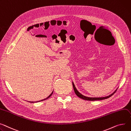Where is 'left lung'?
<instances>
[{
  "label": "left lung",
  "instance_id": "obj_1",
  "mask_svg": "<svg viewBox=\"0 0 131 131\" xmlns=\"http://www.w3.org/2000/svg\"><path fill=\"white\" fill-rule=\"evenodd\" d=\"M72 83H73V89H74V92H75L76 95L77 96L79 97L80 98H81L82 99H83L84 100H87V101H97V100H104V99H107L109 98L110 97H111V96H112L113 94H114L116 92L117 90V89H116L115 90V91H114L112 94H111L109 96H106V97H89L85 96H84L82 94H81L79 92H78L77 90V89H76L75 86V85L74 84V83L73 82Z\"/></svg>",
  "mask_w": 131,
  "mask_h": 131
}]
</instances>
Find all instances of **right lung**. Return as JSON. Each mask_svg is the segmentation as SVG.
<instances>
[{"mask_svg":"<svg viewBox=\"0 0 131 131\" xmlns=\"http://www.w3.org/2000/svg\"><path fill=\"white\" fill-rule=\"evenodd\" d=\"M53 92H52L50 95H49V96H48L47 98H46V99H43V100H41V101H38V102H40V101H44V100H47V99H48V98H49L50 96H51V95L52 94H53ZM31 103H34V102H31Z\"/></svg>","mask_w":131,"mask_h":131,"instance_id":"obj_1","label":"right lung"}]
</instances>
